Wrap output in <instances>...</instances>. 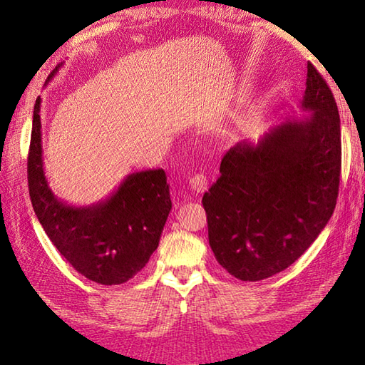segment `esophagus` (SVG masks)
Returning a JSON list of instances; mask_svg holds the SVG:
<instances>
[{
  "mask_svg": "<svg viewBox=\"0 0 365 365\" xmlns=\"http://www.w3.org/2000/svg\"><path fill=\"white\" fill-rule=\"evenodd\" d=\"M207 185H208V182H207V177L204 174H196L190 178L191 190L199 192V195L207 190Z\"/></svg>",
  "mask_w": 365,
  "mask_h": 365,
  "instance_id": "esophagus-1",
  "label": "esophagus"
}]
</instances>
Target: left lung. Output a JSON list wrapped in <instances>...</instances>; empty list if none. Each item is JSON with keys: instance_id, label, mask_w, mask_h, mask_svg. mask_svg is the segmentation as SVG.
I'll list each match as a JSON object with an SVG mask.
<instances>
[{"instance_id": "1", "label": "left lung", "mask_w": 365, "mask_h": 365, "mask_svg": "<svg viewBox=\"0 0 365 365\" xmlns=\"http://www.w3.org/2000/svg\"><path fill=\"white\" fill-rule=\"evenodd\" d=\"M301 108L260 138L232 145L202 204L208 243L222 268L262 281L290 267L327 226L336 208L342 165L334 96L309 63Z\"/></svg>"}]
</instances>
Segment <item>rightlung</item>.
<instances>
[{"label":"right lung","instance_id":"1","mask_svg":"<svg viewBox=\"0 0 365 365\" xmlns=\"http://www.w3.org/2000/svg\"><path fill=\"white\" fill-rule=\"evenodd\" d=\"M41 102L37 97L28 153V187L37 220L80 274L102 285L127 282L158 247L173 208L165 170L130 174L110 197L97 204L73 207L63 202L53 195L43 173Z\"/></svg>","mask_w":365,"mask_h":365}]
</instances>
